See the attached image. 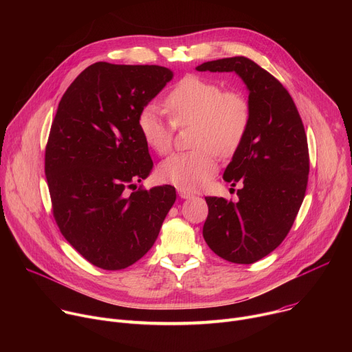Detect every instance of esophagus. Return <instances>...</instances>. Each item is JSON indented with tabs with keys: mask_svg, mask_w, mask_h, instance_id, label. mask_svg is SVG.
<instances>
[{
	"mask_svg": "<svg viewBox=\"0 0 352 352\" xmlns=\"http://www.w3.org/2000/svg\"><path fill=\"white\" fill-rule=\"evenodd\" d=\"M177 192H178V195H179V197H182V199H188V197H192L193 196V193H190L189 190H185V189H177Z\"/></svg>",
	"mask_w": 352,
	"mask_h": 352,
	"instance_id": "obj_1",
	"label": "esophagus"
}]
</instances>
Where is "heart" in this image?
I'll use <instances>...</instances> for the list:
<instances>
[{"label": "heart", "mask_w": 352, "mask_h": 352, "mask_svg": "<svg viewBox=\"0 0 352 352\" xmlns=\"http://www.w3.org/2000/svg\"><path fill=\"white\" fill-rule=\"evenodd\" d=\"M164 110L155 102L144 104L138 114V128L157 155H167L174 140L175 126L192 125L190 152L168 157L159 168L163 181L179 189L195 190L204 186L217 171L216 153L230 156L243 142L252 110L238 90H223L210 79L188 75L167 93Z\"/></svg>", "instance_id": "1"}]
</instances>
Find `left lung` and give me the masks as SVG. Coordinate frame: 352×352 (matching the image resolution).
Here are the masks:
<instances>
[{"instance_id":"obj_1","label":"left lung","mask_w":352,"mask_h":352,"mask_svg":"<svg viewBox=\"0 0 352 352\" xmlns=\"http://www.w3.org/2000/svg\"><path fill=\"white\" fill-rule=\"evenodd\" d=\"M197 71L236 72L249 90L252 121L224 171L242 188L239 200L208 196L204 238L220 258L239 265L261 261L284 241L305 197L309 150L288 90L246 57L204 63Z\"/></svg>"}]
</instances>
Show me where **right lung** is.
I'll list each match as a JSON object with an SVG mask.
<instances>
[{
  "label": "right lung",
  "mask_w": 352,
  "mask_h": 352,
  "mask_svg": "<svg viewBox=\"0 0 352 352\" xmlns=\"http://www.w3.org/2000/svg\"><path fill=\"white\" fill-rule=\"evenodd\" d=\"M171 78L160 65L96 63L58 104L44 159L53 216L64 238L100 269L138 262L175 202L171 185L128 193L153 168L138 114Z\"/></svg>",
  "instance_id": "add662e5"
}]
</instances>
